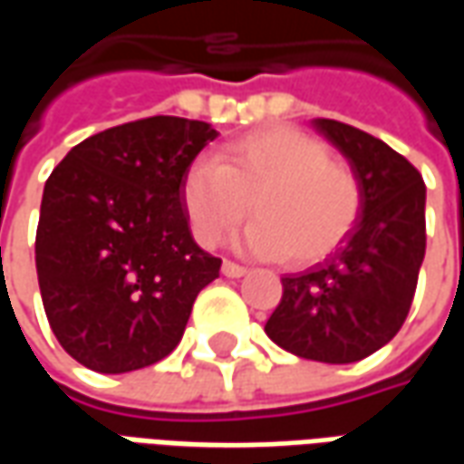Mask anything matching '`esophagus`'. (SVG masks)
Returning <instances> with one entry per match:
<instances>
[{
    "label": "esophagus",
    "mask_w": 464,
    "mask_h": 464,
    "mask_svg": "<svg viewBox=\"0 0 464 464\" xmlns=\"http://www.w3.org/2000/svg\"><path fill=\"white\" fill-rule=\"evenodd\" d=\"M221 271L226 278H243V276L248 273V268H243V266H238V263L233 261H223Z\"/></svg>",
    "instance_id": "esophagus-1"
}]
</instances>
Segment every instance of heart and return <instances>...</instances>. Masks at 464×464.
<instances>
[{
  "label": "heart",
  "instance_id": "1",
  "mask_svg": "<svg viewBox=\"0 0 464 464\" xmlns=\"http://www.w3.org/2000/svg\"><path fill=\"white\" fill-rule=\"evenodd\" d=\"M243 246L261 256L313 263L353 231L362 193L348 166L328 159L318 139L268 126L223 143L216 161L198 159L183 181V208L196 238L216 246L251 213Z\"/></svg>",
  "mask_w": 464,
  "mask_h": 464
}]
</instances>
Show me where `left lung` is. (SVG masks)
Listing matches in <instances>:
<instances>
[{
  "instance_id": "left-lung-1",
  "label": "left lung",
  "mask_w": 464,
  "mask_h": 464,
  "mask_svg": "<svg viewBox=\"0 0 464 464\" xmlns=\"http://www.w3.org/2000/svg\"><path fill=\"white\" fill-rule=\"evenodd\" d=\"M348 159L362 193L353 231L323 263L283 276L266 323L276 345L318 362H355L395 338L425 258V183L388 143L348 123L313 119Z\"/></svg>"
}]
</instances>
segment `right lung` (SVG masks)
Returning <instances> with one entry per match:
<instances>
[{
	"label": "right lung",
	"instance_id": "add662e5",
	"mask_svg": "<svg viewBox=\"0 0 464 464\" xmlns=\"http://www.w3.org/2000/svg\"><path fill=\"white\" fill-rule=\"evenodd\" d=\"M218 131L181 116L121 123L76 143L46 179L36 276L62 348L96 372L153 365L183 338L221 258L193 241L183 181Z\"/></svg>",
	"mask_w": 464,
	"mask_h": 464
}]
</instances>
